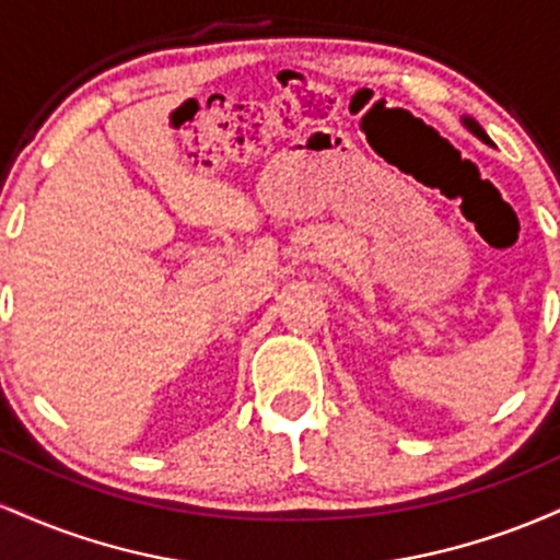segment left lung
Returning <instances> with one entry per match:
<instances>
[{
  "label": "left lung",
  "instance_id": "left-lung-1",
  "mask_svg": "<svg viewBox=\"0 0 560 560\" xmlns=\"http://www.w3.org/2000/svg\"><path fill=\"white\" fill-rule=\"evenodd\" d=\"M464 126L468 128V131L474 133V137H479L481 141H485V144H492L490 137H487V133H485V128H481V126H479L477 120H474V118H464Z\"/></svg>",
  "mask_w": 560,
  "mask_h": 560
}]
</instances>
